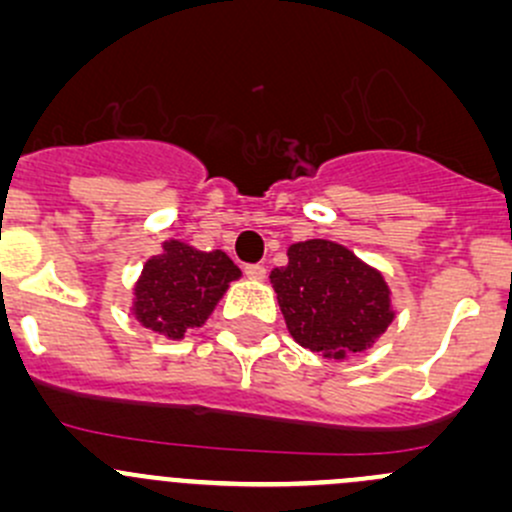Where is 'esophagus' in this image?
Segmentation results:
<instances>
[{
  "mask_svg": "<svg viewBox=\"0 0 512 512\" xmlns=\"http://www.w3.org/2000/svg\"><path fill=\"white\" fill-rule=\"evenodd\" d=\"M267 270L262 265H247L245 267V277L247 279H255V282H260V279H265Z\"/></svg>",
  "mask_w": 512,
  "mask_h": 512,
  "instance_id": "34e87169",
  "label": "esophagus"
}]
</instances>
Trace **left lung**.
<instances>
[{
	"label": "left lung",
	"mask_w": 512,
	"mask_h": 512,
	"mask_svg": "<svg viewBox=\"0 0 512 512\" xmlns=\"http://www.w3.org/2000/svg\"><path fill=\"white\" fill-rule=\"evenodd\" d=\"M289 265L270 282L289 333L299 346L326 358H346L373 346L390 326V292L378 272L351 250L328 240L289 247Z\"/></svg>",
	"instance_id": "left-lung-1"
}]
</instances>
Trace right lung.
<instances>
[{
    "mask_svg": "<svg viewBox=\"0 0 512 512\" xmlns=\"http://www.w3.org/2000/svg\"><path fill=\"white\" fill-rule=\"evenodd\" d=\"M240 277L225 252H201L179 240L164 242V255L144 265L134 289V316L169 338L206 324L228 284Z\"/></svg>",
    "mask_w": 512,
    "mask_h": 512,
    "instance_id": "right-lung-1",
    "label": "right lung"
}]
</instances>
